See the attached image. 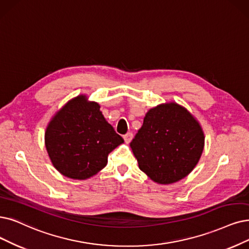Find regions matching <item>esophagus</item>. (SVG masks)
I'll return each instance as SVG.
<instances>
[{"mask_svg": "<svg viewBox=\"0 0 249 249\" xmlns=\"http://www.w3.org/2000/svg\"><path fill=\"white\" fill-rule=\"evenodd\" d=\"M124 139L125 143H130V142L132 141V139H133V134H132V133H127V134H125V135L124 136Z\"/></svg>", "mask_w": 249, "mask_h": 249, "instance_id": "1", "label": "esophagus"}]
</instances>
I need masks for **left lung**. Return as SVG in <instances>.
<instances>
[{"label":"left lung","instance_id":"1","mask_svg":"<svg viewBox=\"0 0 249 249\" xmlns=\"http://www.w3.org/2000/svg\"><path fill=\"white\" fill-rule=\"evenodd\" d=\"M203 146L199 124L177 103L150 109L131 142L140 170L158 184H172L190 174Z\"/></svg>","mask_w":249,"mask_h":249}]
</instances>
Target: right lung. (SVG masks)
I'll use <instances>...</instances> for the list:
<instances>
[{
	"label": "right lung",
	"instance_id": "obj_1",
	"mask_svg": "<svg viewBox=\"0 0 249 249\" xmlns=\"http://www.w3.org/2000/svg\"><path fill=\"white\" fill-rule=\"evenodd\" d=\"M45 143L58 172L85 180L102 170L108 154L124 143V139L106 122L98 103L78 96L50 122Z\"/></svg>",
	"mask_w": 249,
	"mask_h": 249
}]
</instances>
